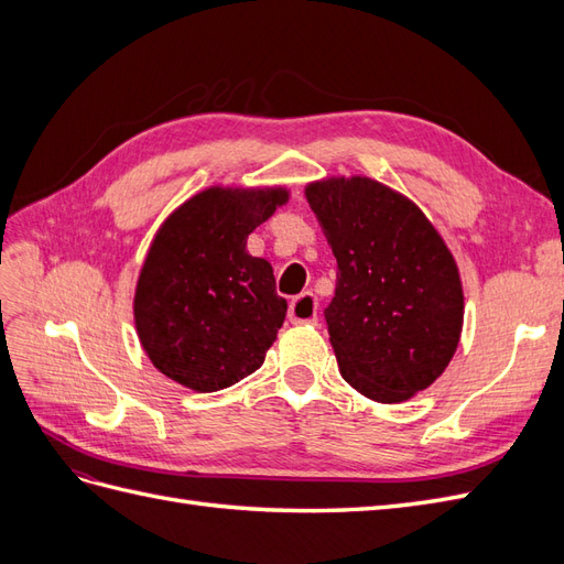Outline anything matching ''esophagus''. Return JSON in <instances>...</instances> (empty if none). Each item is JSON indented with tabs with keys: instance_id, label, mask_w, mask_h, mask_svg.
I'll list each match as a JSON object with an SVG mask.
<instances>
[{
	"instance_id": "1",
	"label": "esophagus",
	"mask_w": 564,
	"mask_h": 564,
	"mask_svg": "<svg viewBox=\"0 0 564 564\" xmlns=\"http://www.w3.org/2000/svg\"><path fill=\"white\" fill-rule=\"evenodd\" d=\"M289 319L294 324H315L317 322V299L311 292H303L301 296L292 299L289 303Z\"/></svg>"
}]
</instances>
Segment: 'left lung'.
Returning a JSON list of instances; mask_svg holds the SVG:
<instances>
[{"mask_svg":"<svg viewBox=\"0 0 564 564\" xmlns=\"http://www.w3.org/2000/svg\"><path fill=\"white\" fill-rule=\"evenodd\" d=\"M338 265L324 311L336 362L373 402H404L447 369L464 327V286L416 204L367 176L305 185Z\"/></svg>","mask_w":564,"mask_h":564,"instance_id":"8db88e82","label":"left lung"}]
</instances>
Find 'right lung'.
<instances>
[{
  "label": "right lung",
  "mask_w": 564,
  "mask_h": 564,
  "mask_svg": "<svg viewBox=\"0 0 564 564\" xmlns=\"http://www.w3.org/2000/svg\"><path fill=\"white\" fill-rule=\"evenodd\" d=\"M286 202V187L212 185L160 226L135 282L133 322L164 377L214 392L263 365L286 301L247 237Z\"/></svg>",
  "instance_id": "right-lung-1"
}]
</instances>
